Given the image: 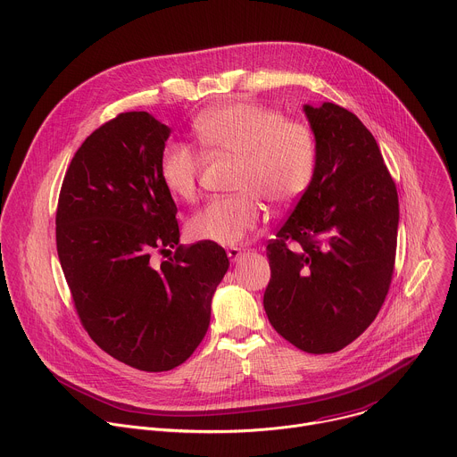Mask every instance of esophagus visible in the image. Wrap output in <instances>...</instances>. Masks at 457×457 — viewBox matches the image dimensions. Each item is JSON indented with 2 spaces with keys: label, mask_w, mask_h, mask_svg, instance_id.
Masks as SVG:
<instances>
[{
  "label": "esophagus",
  "mask_w": 457,
  "mask_h": 457,
  "mask_svg": "<svg viewBox=\"0 0 457 457\" xmlns=\"http://www.w3.org/2000/svg\"><path fill=\"white\" fill-rule=\"evenodd\" d=\"M228 256H229V260H231L233 264H238L240 260H242V256H244V253L238 247H229L228 249Z\"/></svg>",
  "instance_id": "esophagus-1"
}]
</instances>
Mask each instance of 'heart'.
I'll return each mask as SVG.
<instances>
[{"label":"heart","mask_w":457,"mask_h":457,"mask_svg":"<svg viewBox=\"0 0 457 457\" xmlns=\"http://www.w3.org/2000/svg\"><path fill=\"white\" fill-rule=\"evenodd\" d=\"M199 143L213 154L238 157L233 189L210 201L187 222L195 240L238 245L262 219V201L286 208L307 191L316 170V139L309 124L244 101L222 103L195 120ZM201 154L184 143H168L159 161L164 187L179 201L197 197Z\"/></svg>","instance_id":"obj_1"}]
</instances>
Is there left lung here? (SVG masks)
Here are the masks:
<instances>
[{
	"label": "left lung",
	"instance_id": "1",
	"mask_svg": "<svg viewBox=\"0 0 457 457\" xmlns=\"http://www.w3.org/2000/svg\"><path fill=\"white\" fill-rule=\"evenodd\" d=\"M314 177L268 244L264 309L295 347L337 353L376 318L395 271L400 204L376 139L349 110L303 104Z\"/></svg>",
	"mask_w": 457,
	"mask_h": 457
}]
</instances>
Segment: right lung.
Listing matches in <instances>:
<instances>
[{
	"label": "right lung",
	"mask_w": 457,
	"mask_h": 457,
	"mask_svg": "<svg viewBox=\"0 0 457 457\" xmlns=\"http://www.w3.org/2000/svg\"><path fill=\"white\" fill-rule=\"evenodd\" d=\"M171 129L126 112L87 137L64 175L55 242L90 338L146 372L184 363L203 342L229 260L219 244H179L177 206L159 175ZM176 254L161 265L155 250Z\"/></svg>",
	"instance_id": "add662e5"
}]
</instances>
